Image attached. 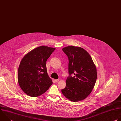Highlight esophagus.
Returning <instances> with one entry per match:
<instances>
[{
	"label": "esophagus",
	"instance_id": "esophagus-1",
	"mask_svg": "<svg viewBox=\"0 0 121 121\" xmlns=\"http://www.w3.org/2000/svg\"><path fill=\"white\" fill-rule=\"evenodd\" d=\"M59 81V79H55V81L56 82H58V81Z\"/></svg>",
	"mask_w": 121,
	"mask_h": 121
}]
</instances>
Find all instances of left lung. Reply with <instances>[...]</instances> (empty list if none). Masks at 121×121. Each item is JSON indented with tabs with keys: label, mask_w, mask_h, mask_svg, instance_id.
Wrapping results in <instances>:
<instances>
[{
	"label": "left lung",
	"mask_w": 121,
	"mask_h": 121,
	"mask_svg": "<svg viewBox=\"0 0 121 121\" xmlns=\"http://www.w3.org/2000/svg\"><path fill=\"white\" fill-rule=\"evenodd\" d=\"M62 50L68 58L69 76L61 91L71 101L83 100L94 87L97 78L96 66L90 54L82 48L69 46Z\"/></svg>",
	"instance_id": "obj_1"
}]
</instances>
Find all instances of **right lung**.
<instances>
[{"label":"right lung","instance_id":"add662e5","mask_svg":"<svg viewBox=\"0 0 121 121\" xmlns=\"http://www.w3.org/2000/svg\"><path fill=\"white\" fill-rule=\"evenodd\" d=\"M55 49L39 46L30 51L21 60L18 80L21 88L27 95L32 97L39 96L53 84L48 75L46 63Z\"/></svg>","mask_w":121,"mask_h":121}]
</instances>
